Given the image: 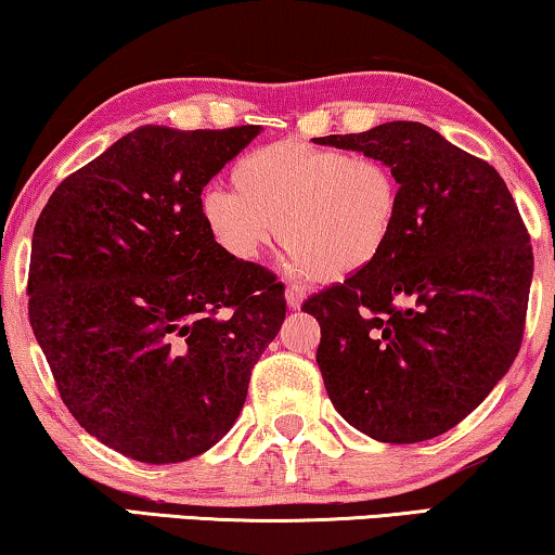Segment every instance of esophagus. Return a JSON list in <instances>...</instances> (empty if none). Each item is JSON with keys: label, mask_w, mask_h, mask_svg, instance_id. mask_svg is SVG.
I'll use <instances>...</instances> for the list:
<instances>
[{"label": "esophagus", "mask_w": 555, "mask_h": 555, "mask_svg": "<svg viewBox=\"0 0 555 555\" xmlns=\"http://www.w3.org/2000/svg\"><path fill=\"white\" fill-rule=\"evenodd\" d=\"M302 300H305V293H302V287H297V285H287V291H285V302H287V308H293V310H300Z\"/></svg>", "instance_id": "esophagus-1"}]
</instances>
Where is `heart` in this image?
<instances>
[{
	"mask_svg": "<svg viewBox=\"0 0 555 555\" xmlns=\"http://www.w3.org/2000/svg\"><path fill=\"white\" fill-rule=\"evenodd\" d=\"M232 182L199 195V220L237 262H255L283 232L287 270L345 278L371 268L396 232L400 188L375 157L280 140L240 157Z\"/></svg>",
	"mask_w": 555,
	"mask_h": 555,
	"instance_id": "1",
	"label": "heart"
}]
</instances>
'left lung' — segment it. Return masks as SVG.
Masks as SVG:
<instances>
[{"instance_id": "left-lung-1", "label": "left lung", "mask_w": 555, "mask_h": 555, "mask_svg": "<svg viewBox=\"0 0 555 555\" xmlns=\"http://www.w3.org/2000/svg\"><path fill=\"white\" fill-rule=\"evenodd\" d=\"M315 144L385 163L396 232L371 268L312 295L335 411L380 443L451 430L508 373L524 340L533 250L501 175L421 122Z\"/></svg>"}]
</instances>
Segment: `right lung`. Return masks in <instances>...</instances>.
I'll return each mask as SVG.
<instances>
[{
	"mask_svg": "<svg viewBox=\"0 0 555 555\" xmlns=\"http://www.w3.org/2000/svg\"><path fill=\"white\" fill-rule=\"evenodd\" d=\"M258 134L138 127L37 220L31 331L77 423L140 463L210 451L285 320L275 275L228 258L199 220L205 184Z\"/></svg>",
	"mask_w": 555,
	"mask_h": 555,
	"instance_id": "add662e5",
	"label": "right lung"
}]
</instances>
